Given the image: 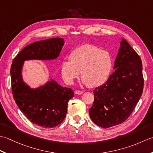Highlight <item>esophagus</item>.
Returning a JSON list of instances; mask_svg holds the SVG:
<instances>
[{"mask_svg":"<svg viewBox=\"0 0 153 153\" xmlns=\"http://www.w3.org/2000/svg\"><path fill=\"white\" fill-rule=\"evenodd\" d=\"M74 93H75L76 94H78V95H80V94H82L83 93V91H81V90H76L75 92H74Z\"/></svg>","mask_w":153,"mask_h":153,"instance_id":"obj_1","label":"esophagus"}]
</instances>
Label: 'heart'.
Here are the masks:
<instances>
[{
    "label": "heart",
    "instance_id": "b5f03b06",
    "mask_svg": "<svg viewBox=\"0 0 153 153\" xmlns=\"http://www.w3.org/2000/svg\"><path fill=\"white\" fill-rule=\"evenodd\" d=\"M113 59L109 52L97 46L85 44L74 49L70 55V60L61 63V75L65 82L73 85L79 76L83 83L90 88L104 84L111 73Z\"/></svg>",
    "mask_w": 153,
    "mask_h": 153
}]
</instances>
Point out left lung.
<instances>
[{"label": "left lung", "instance_id": "obj_1", "mask_svg": "<svg viewBox=\"0 0 153 153\" xmlns=\"http://www.w3.org/2000/svg\"><path fill=\"white\" fill-rule=\"evenodd\" d=\"M114 69L106 82L93 91L94 100L89 110L92 121L103 128L124 122L143 90L141 58L125 39L120 42Z\"/></svg>", "mask_w": 153, "mask_h": 153}]
</instances>
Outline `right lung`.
<instances>
[{
  "label": "right lung",
  "mask_w": 153,
  "mask_h": 153,
  "mask_svg": "<svg viewBox=\"0 0 153 153\" xmlns=\"http://www.w3.org/2000/svg\"><path fill=\"white\" fill-rule=\"evenodd\" d=\"M64 43L65 40L61 37L31 43L18 54L11 65V85L16 104L31 122L43 128H53L63 121L68 102L74 97V92L52 79L32 88L24 80V62L56 60Z\"/></svg>",
  "instance_id": "obj_1"
}]
</instances>
